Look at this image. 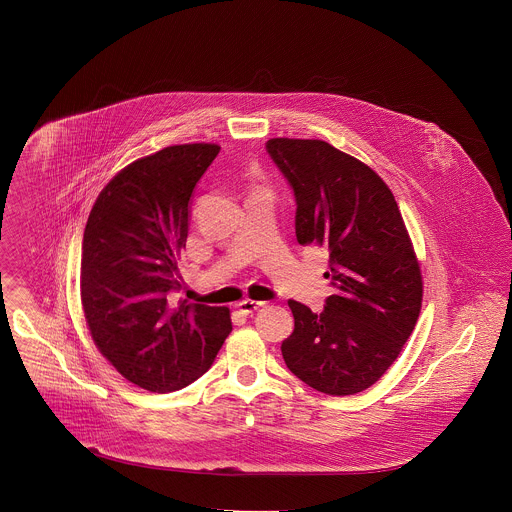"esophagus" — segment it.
<instances>
[{"mask_svg": "<svg viewBox=\"0 0 512 512\" xmlns=\"http://www.w3.org/2000/svg\"><path fill=\"white\" fill-rule=\"evenodd\" d=\"M266 303L264 301H254V299H242L236 307H238V311L240 313H244V315H250V313H254V311H258V309H262Z\"/></svg>", "mask_w": 512, "mask_h": 512, "instance_id": "esophagus-1", "label": "esophagus"}]
</instances>
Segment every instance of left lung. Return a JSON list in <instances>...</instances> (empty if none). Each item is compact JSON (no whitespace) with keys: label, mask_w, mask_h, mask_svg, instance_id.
I'll use <instances>...</instances> for the list:
<instances>
[{"label":"left lung","mask_w":512,"mask_h":512,"mask_svg":"<svg viewBox=\"0 0 512 512\" xmlns=\"http://www.w3.org/2000/svg\"><path fill=\"white\" fill-rule=\"evenodd\" d=\"M266 149L293 187L297 242L329 250L335 290L319 315L290 301L284 361L323 394L363 392L398 359L422 311L412 238L392 191L361 159L323 140L272 138Z\"/></svg>","instance_id":"left-lung-1"}]
</instances>
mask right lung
<instances>
[{
	"label": "right lung",
	"mask_w": 512,
	"mask_h": 512,
	"mask_svg": "<svg viewBox=\"0 0 512 512\" xmlns=\"http://www.w3.org/2000/svg\"><path fill=\"white\" fill-rule=\"evenodd\" d=\"M217 144L169 146L118 171L84 228L80 303L102 357L165 394L205 374L232 331L230 309L175 301L189 201Z\"/></svg>",
	"instance_id": "right-lung-1"
}]
</instances>
